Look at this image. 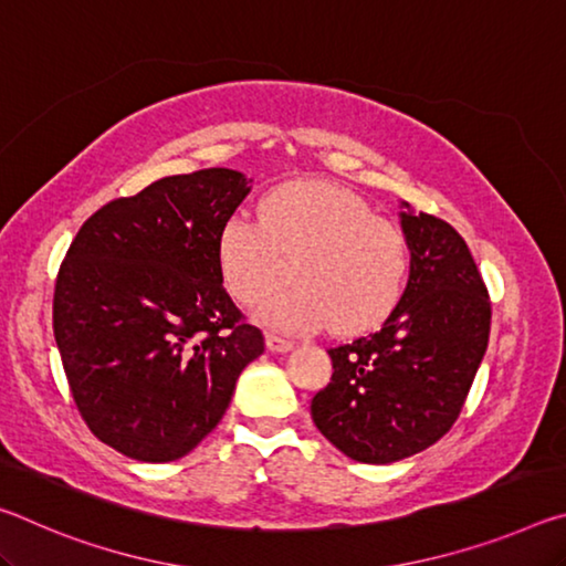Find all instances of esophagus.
Segmentation results:
<instances>
[{
	"mask_svg": "<svg viewBox=\"0 0 566 566\" xmlns=\"http://www.w3.org/2000/svg\"><path fill=\"white\" fill-rule=\"evenodd\" d=\"M264 342H266V349H270V352H286V349L294 347L292 339H284V337H280V334H266Z\"/></svg>",
	"mask_w": 566,
	"mask_h": 566,
	"instance_id": "34e87169",
	"label": "esophagus"
}]
</instances>
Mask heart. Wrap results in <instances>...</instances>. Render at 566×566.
Listing matches in <instances>:
<instances>
[{
  "mask_svg": "<svg viewBox=\"0 0 566 566\" xmlns=\"http://www.w3.org/2000/svg\"><path fill=\"white\" fill-rule=\"evenodd\" d=\"M217 256L224 286L242 304L264 300L292 272V290L260 306L264 324L286 332L329 322L337 334L375 327L395 310L409 272L407 234L347 189L319 181L276 189L262 219L229 217Z\"/></svg>",
  "mask_w": 566,
  "mask_h": 566,
  "instance_id": "obj_1",
  "label": "heart"
}]
</instances>
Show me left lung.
<instances>
[{
  "label": "left lung",
  "instance_id": "left-lung-1",
  "mask_svg": "<svg viewBox=\"0 0 566 566\" xmlns=\"http://www.w3.org/2000/svg\"><path fill=\"white\" fill-rule=\"evenodd\" d=\"M401 229L411 252L405 294L381 329L329 349L332 379L312 399L319 432L364 464L439 442L490 342V292L462 234L407 202Z\"/></svg>",
  "mask_w": 566,
  "mask_h": 566
}]
</instances>
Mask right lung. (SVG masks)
Masks as SVG:
<instances>
[{
	"label": "right lung",
	"instance_id": "obj_1",
	"mask_svg": "<svg viewBox=\"0 0 566 566\" xmlns=\"http://www.w3.org/2000/svg\"><path fill=\"white\" fill-rule=\"evenodd\" d=\"M249 195L234 169L151 181L72 239L52 324L84 424L139 462H175L212 432L264 334L222 286L217 242Z\"/></svg>",
	"mask_w": 566,
	"mask_h": 566
}]
</instances>
